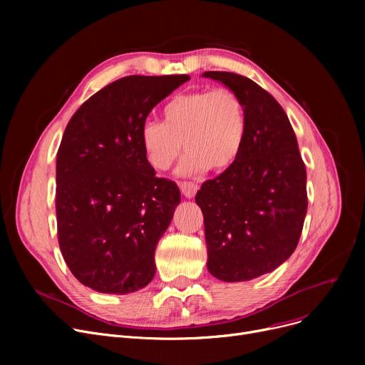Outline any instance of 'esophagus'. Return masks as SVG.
Segmentation results:
<instances>
[{"mask_svg": "<svg viewBox=\"0 0 365 365\" xmlns=\"http://www.w3.org/2000/svg\"><path fill=\"white\" fill-rule=\"evenodd\" d=\"M179 186H180L182 194L186 198H194L195 194H197V190H198V185L194 183V182H180Z\"/></svg>", "mask_w": 365, "mask_h": 365, "instance_id": "esophagus-1", "label": "esophagus"}]
</instances>
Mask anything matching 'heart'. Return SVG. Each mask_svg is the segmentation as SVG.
Listing matches in <instances>:
<instances>
[{"label": "heart", "instance_id": "heart-1", "mask_svg": "<svg viewBox=\"0 0 365 365\" xmlns=\"http://www.w3.org/2000/svg\"><path fill=\"white\" fill-rule=\"evenodd\" d=\"M163 123L146 121L140 143L152 168L167 171L187 149L180 171L231 167L245 143L247 117L240 96L231 88L195 90L176 94L163 108ZM184 143L182 144L181 142Z\"/></svg>", "mask_w": 365, "mask_h": 365}]
</instances>
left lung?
<instances>
[{
  "label": "left lung",
  "instance_id": "1",
  "mask_svg": "<svg viewBox=\"0 0 365 365\" xmlns=\"http://www.w3.org/2000/svg\"><path fill=\"white\" fill-rule=\"evenodd\" d=\"M245 106L238 160L205 180L195 201L204 215L208 272L226 282L257 278L296 250L308 210L306 168L289 117L274 96L244 75L208 71Z\"/></svg>",
  "mask_w": 365,
  "mask_h": 365
}]
</instances>
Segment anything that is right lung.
Listing matches in <instances>:
<instances>
[{
	"label": "right lung",
	"instance_id": "obj_1",
	"mask_svg": "<svg viewBox=\"0 0 365 365\" xmlns=\"http://www.w3.org/2000/svg\"><path fill=\"white\" fill-rule=\"evenodd\" d=\"M189 75H130L93 94L68 123L56 160L57 240L73 277L127 294L155 275V248L180 202L140 143L149 112Z\"/></svg>",
	"mask_w": 365,
	"mask_h": 365
}]
</instances>
